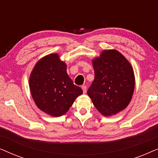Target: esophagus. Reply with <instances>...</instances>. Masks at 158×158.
Instances as JSON below:
<instances>
[{"label":"esophagus","instance_id":"obj_1","mask_svg":"<svg viewBox=\"0 0 158 158\" xmlns=\"http://www.w3.org/2000/svg\"><path fill=\"white\" fill-rule=\"evenodd\" d=\"M82 89H83V94H85V93H86V89H87V88H86V86H85V85L82 86Z\"/></svg>","mask_w":158,"mask_h":158}]
</instances>
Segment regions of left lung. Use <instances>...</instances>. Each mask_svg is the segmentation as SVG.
<instances>
[{
    "instance_id": "8db88e82",
    "label": "left lung",
    "mask_w": 158,
    "mask_h": 158,
    "mask_svg": "<svg viewBox=\"0 0 158 158\" xmlns=\"http://www.w3.org/2000/svg\"><path fill=\"white\" fill-rule=\"evenodd\" d=\"M95 79L88 95L97 110L105 116L124 110L135 90V78L131 64L115 49H106L92 61Z\"/></svg>"
}]
</instances>
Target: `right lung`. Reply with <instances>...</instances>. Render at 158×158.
<instances>
[{
    "label": "right lung",
    "mask_w": 158,
    "mask_h": 158,
    "mask_svg": "<svg viewBox=\"0 0 158 158\" xmlns=\"http://www.w3.org/2000/svg\"><path fill=\"white\" fill-rule=\"evenodd\" d=\"M67 66L57 53L36 62L29 77L31 94L36 106L52 116L66 114L83 90L67 73Z\"/></svg>",
    "instance_id": "1"
}]
</instances>
